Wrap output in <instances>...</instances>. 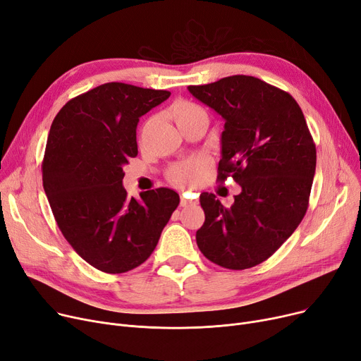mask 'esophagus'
I'll use <instances>...</instances> for the list:
<instances>
[{
    "mask_svg": "<svg viewBox=\"0 0 361 361\" xmlns=\"http://www.w3.org/2000/svg\"><path fill=\"white\" fill-rule=\"evenodd\" d=\"M194 201L192 200H190V198H186L185 195L183 197H180V205H182V207H188V205H190V204H192Z\"/></svg>",
    "mask_w": 361,
    "mask_h": 361,
    "instance_id": "esophagus-1",
    "label": "esophagus"
}]
</instances>
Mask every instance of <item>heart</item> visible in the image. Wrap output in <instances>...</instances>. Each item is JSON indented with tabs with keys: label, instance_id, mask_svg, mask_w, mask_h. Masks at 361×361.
<instances>
[{
	"label": "heart",
	"instance_id": "heart-1",
	"mask_svg": "<svg viewBox=\"0 0 361 361\" xmlns=\"http://www.w3.org/2000/svg\"><path fill=\"white\" fill-rule=\"evenodd\" d=\"M170 116L173 117L176 125L180 128L182 125L198 116H205V113L200 106L194 104V102L179 99L171 104ZM207 169L209 161L202 157L185 160L171 166L169 171V179L175 186L186 190V188H194L200 185L204 180L205 175H207Z\"/></svg>",
	"mask_w": 361,
	"mask_h": 361
}]
</instances>
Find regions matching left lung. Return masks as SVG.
Instances as JSON below:
<instances>
[{"instance_id": "left-lung-1", "label": "left lung", "mask_w": 361, "mask_h": 361, "mask_svg": "<svg viewBox=\"0 0 361 361\" xmlns=\"http://www.w3.org/2000/svg\"><path fill=\"white\" fill-rule=\"evenodd\" d=\"M190 92L225 118L217 180L241 185L231 207L214 194L200 195L205 221L197 245L231 270L263 263L294 233L316 171V145L298 102L254 76L235 75Z\"/></svg>"}]
</instances>
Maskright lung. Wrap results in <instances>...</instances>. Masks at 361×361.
Segmentation results:
<instances>
[{
  "mask_svg": "<svg viewBox=\"0 0 361 361\" xmlns=\"http://www.w3.org/2000/svg\"><path fill=\"white\" fill-rule=\"evenodd\" d=\"M169 91L110 82L78 95L57 113L42 161V183L67 243L92 267L125 273L142 264L179 205L169 188L141 201L123 188V166L138 156L140 117Z\"/></svg>",
  "mask_w": 361,
  "mask_h": 361,
  "instance_id": "add662e5",
  "label": "right lung"
}]
</instances>
